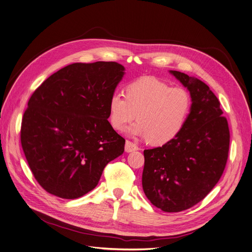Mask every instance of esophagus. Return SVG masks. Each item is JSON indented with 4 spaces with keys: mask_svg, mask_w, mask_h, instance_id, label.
Listing matches in <instances>:
<instances>
[{
    "mask_svg": "<svg viewBox=\"0 0 252 252\" xmlns=\"http://www.w3.org/2000/svg\"><path fill=\"white\" fill-rule=\"evenodd\" d=\"M137 150H138V146L134 142H132L130 140H126L125 151L127 153H131V152H134V151H137Z\"/></svg>",
    "mask_w": 252,
    "mask_h": 252,
    "instance_id": "1",
    "label": "esophagus"
}]
</instances>
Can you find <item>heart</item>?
Masks as SVG:
<instances>
[{
	"mask_svg": "<svg viewBox=\"0 0 252 252\" xmlns=\"http://www.w3.org/2000/svg\"><path fill=\"white\" fill-rule=\"evenodd\" d=\"M192 107L190 94L182 87H172L154 76L132 80L125 94L114 93L109 98V121L117 131L125 129L137 117L128 132L162 145L183 130Z\"/></svg>",
	"mask_w": 252,
	"mask_h": 252,
	"instance_id": "b5f03b06",
	"label": "heart"
}]
</instances>
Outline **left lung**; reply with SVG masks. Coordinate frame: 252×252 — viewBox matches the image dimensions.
I'll return each mask as SVG.
<instances>
[{
    "label": "left lung",
    "mask_w": 252,
    "mask_h": 252,
    "mask_svg": "<svg viewBox=\"0 0 252 252\" xmlns=\"http://www.w3.org/2000/svg\"><path fill=\"white\" fill-rule=\"evenodd\" d=\"M171 73L190 92L192 107L178 136L144 150L142 188L157 208L178 213L201 201L219 182L228 159L230 130L208 85L185 73Z\"/></svg>",
    "instance_id": "8db88e82"
}]
</instances>
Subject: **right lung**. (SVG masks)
<instances>
[{"label": "right lung", "instance_id": "right-lung-1", "mask_svg": "<svg viewBox=\"0 0 252 252\" xmlns=\"http://www.w3.org/2000/svg\"><path fill=\"white\" fill-rule=\"evenodd\" d=\"M124 75L116 62L73 63L28 100L20 129L27 164L49 193L75 199L93 190L125 139L108 121V102Z\"/></svg>", "mask_w": 252, "mask_h": 252}]
</instances>
